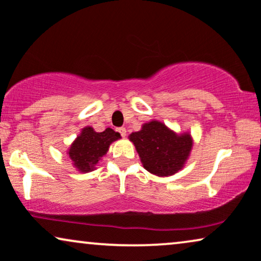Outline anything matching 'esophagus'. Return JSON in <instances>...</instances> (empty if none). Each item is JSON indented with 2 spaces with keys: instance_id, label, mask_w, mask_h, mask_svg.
Returning <instances> with one entry per match:
<instances>
[{
  "instance_id": "obj_1",
  "label": "esophagus",
  "mask_w": 261,
  "mask_h": 261,
  "mask_svg": "<svg viewBox=\"0 0 261 261\" xmlns=\"http://www.w3.org/2000/svg\"><path fill=\"white\" fill-rule=\"evenodd\" d=\"M117 131L121 135V137L126 136V128H125V127H118Z\"/></svg>"
}]
</instances>
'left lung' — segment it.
Here are the masks:
<instances>
[{"label": "left lung", "mask_w": 261, "mask_h": 261, "mask_svg": "<svg viewBox=\"0 0 261 261\" xmlns=\"http://www.w3.org/2000/svg\"><path fill=\"white\" fill-rule=\"evenodd\" d=\"M128 138L136 147L144 168L158 176L180 171L193 144L189 134L176 135L156 120L144 124L141 131L133 133Z\"/></svg>", "instance_id": "left-lung-1"}]
</instances>
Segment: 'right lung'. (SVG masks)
<instances>
[{
	"mask_svg": "<svg viewBox=\"0 0 261 261\" xmlns=\"http://www.w3.org/2000/svg\"><path fill=\"white\" fill-rule=\"evenodd\" d=\"M120 134L107 127L102 133H95L87 126L71 144L68 154L80 172H90L95 168L112 142L119 140Z\"/></svg>",
	"mask_w": 261,
	"mask_h": 261,
	"instance_id": "add662e5",
	"label": "right lung"
}]
</instances>
